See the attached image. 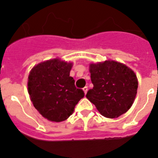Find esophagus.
Wrapping results in <instances>:
<instances>
[{"mask_svg": "<svg viewBox=\"0 0 158 158\" xmlns=\"http://www.w3.org/2000/svg\"><path fill=\"white\" fill-rule=\"evenodd\" d=\"M83 91H84V93H85V94H86V93H87V90H88V87L87 86H85L84 88H83Z\"/></svg>", "mask_w": 158, "mask_h": 158, "instance_id": "34e87169", "label": "esophagus"}]
</instances>
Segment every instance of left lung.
<instances>
[{"label": "left lung", "instance_id": "left-lung-1", "mask_svg": "<svg viewBox=\"0 0 158 158\" xmlns=\"http://www.w3.org/2000/svg\"><path fill=\"white\" fill-rule=\"evenodd\" d=\"M93 89L88 90L86 98L107 118H116L131 107L138 89L135 72L125 64L106 60L89 64Z\"/></svg>", "mask_w": 158, "mask_h": 158}]
</instances>
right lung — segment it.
<instances>
[{
  "instance_id": "add662e5",
  "label": "right lung",
  "mask_w": 158,
  "mask_h": 158,
  "mask_svg": "<svg viewBox=\"0 0 158 158\" xmlns=\"http://www.w3.org/2000/svg\"><path fill=\"white\" fill-rule=\"evenodd\" d=\"M72 63L60 59L49 60L35 65L28 76V93L35 109L53 122L67 120L84 97L70 76Z\"/></svg>"
}]
</instances>
